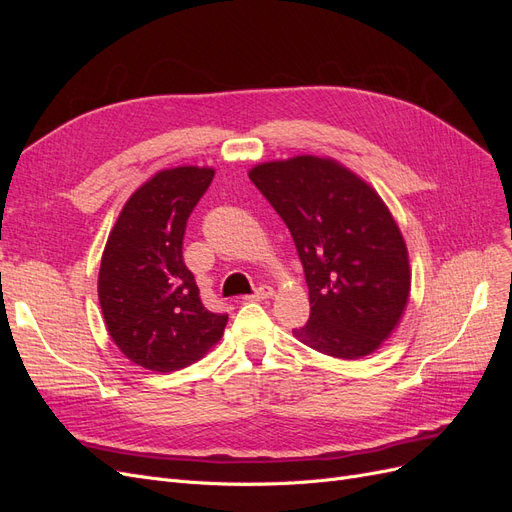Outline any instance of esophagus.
Returning a JSON list of instances; mask_svg holds the SVG:
<instances>
[{"mask_svg": "<svg viewBox=\"0 0 512 512\" xmlns=\"http://www.w3.org/2000/svg\"><path fill=\"white\" fill-rule=\"evenodd\" d=\"M273 288L271 286H260L254 294H247V297H243L245 301H267V299H273Z\"/></svg>", "mask_w": 512, "mask_h": 512, "instance_id": "1", "label": "esophagus"}]
</instances>
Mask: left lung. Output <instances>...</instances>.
I'll list each match as a JSON object with an SVG mask.
<instances>
[{
    "mask_svg": "<svg viewBox=\"0 0 512 512\" xmlns=\"http://www.w3.org/2000/svg\"><path fill=\"white\" fill-rule=\"evenodd\" d=\"M247 175L286 222L305 269L309 320L292 335L344 361L376 352L406 312L412 269L374 185L309 153L256 164Z\"/></svg>",
    "mask_w": 512,
    "mask_h": 512,
    "instance_id": "left-lung-1",
    "label": "left lung"
}]
</instances>
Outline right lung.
<instances>
[{"label": "right lung", "mask_w": 512, "mask_h": 512, "mask_svg": "<svg viewBox=\"0 0 512 512\" xmlns=\"http://www.w3.org/2000/svg\"><path fill=\"white\" fill-rule=\"evenodd\" d=\"M213 175L211 166L192 164L158 170L121 207L102 252L106 331L126 359L160 374L203 359L228 322L200 301L181 256L185 222Z\"/></svg>", "instance_id": "right-lung-1"}]
</instances>
